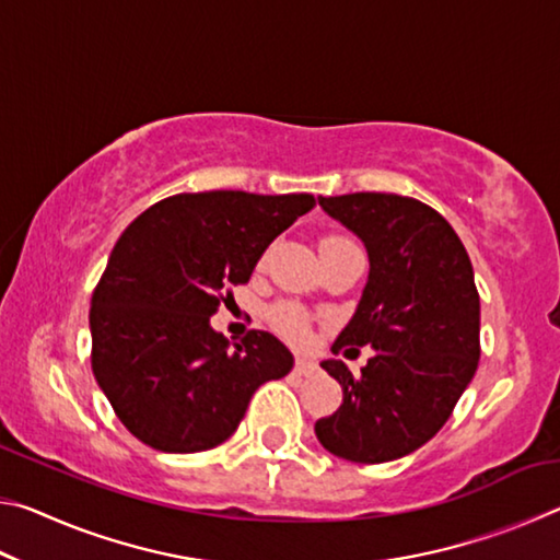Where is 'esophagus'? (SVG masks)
Instances as JSON below:
<instances>
[{
	"label": "esophagus",
	"mask_w": 560,
	"mask_h": 560,
	"mask_svg": "<svg viewBox=\"0 0 560 560\" xmlns=\"http://www.w3.org/2000/svg\"><path fill=\"white\" fill-rule=\"evenodd\" d=\"M293 371H296V375L301 377H311L318 373V363L316 360H308V358H299L296 365H293Z\"/></svg>",
	"instance_id": "obj_1"
}]
</instances>
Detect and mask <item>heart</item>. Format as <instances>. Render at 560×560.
I'll list each match as a JSON object with an SVG mask.
<instances>
[{"mask_svg": "<svg viewBox=\"0 0 560 560\" xmlns=\"http://www.w3.org/2000/svg\"><path fill=\"white\" fill-rule=\"evenodd\" d=\"M343 236H326L324 242H338ZM320 242V244H324ZM271 324L277 326L283 336H289L293 340H306L308 336V320L306 314L296 306V303H281L271 311Z\"/></svg>", "mask_w": 560, "mask_h": 560, "instance_id": "b5f03b06", "label": "heart"}]
</instances>
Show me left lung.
I'll use <instances>...</instances> for the list:
<instances>
[{"instance_id":"left-lung-1","label":"left lung","mask_w":560,"mask_h":560,"mask_svg":"<svg viewBox=\"0 0 560 560\" xmlns=\"http://www.w3.org/2000/svg\"><path fill=\"white\" fill-rule=\"evenodd\" d=\"M318 205L365 244L371 261L355 314L330 350L371 346L375 355L360 375L343 360L320 363L343 387V405L320 417L316 438L348 462L400 459L442 430L477 373L469 254L450 222L412 197L355 192Z\"/></svg>"}]
</instances>
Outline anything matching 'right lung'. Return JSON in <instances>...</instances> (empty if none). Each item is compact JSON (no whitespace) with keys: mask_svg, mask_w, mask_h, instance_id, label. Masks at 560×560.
<instances>
[{"mask_svg":"<svg viewBox=\"0 0 560 560\" xmlns=\"http://www.w3.org/2000/svg\"><path fill=\"white\" fill-rule=\"evenodd\" d=\"M311 195L234 189L175 195L128 224L91 299V368L118 420L148 447L212 450L240 428L257 387L293 368L267 330L230 343L210 316L246 283Z\"/></svg>","mask_w":560,"mask_h":560,"instance_id":"right-lung-1","label":"right lung"}]
</instances>
